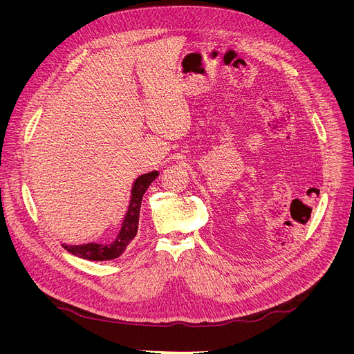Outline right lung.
I'll use <instances>...</instances> for the list:
<instances>
[{
    "label": "right lung",
    "instance_id": "obj_1",
    "mask_svg": "<svg viewBox=\"0 0 354 354\" xmlns=\"http://www.w3.org/2000/svg\"><path fill=\"white\" fill-rule=\"evenodd\" d=\"M158 176H159L158 171H151V173L142 174L140 177H137L134 180L133 187H131L130 203H128V209L124 216L121 230L112 243H95V242L82 243V245L62 243L63 248L84 260L106 261V260L118 259V257L125 251L128 243H130L137 234L138 216H140L143 195Z\"/></svg>",
    "mask_w": 354,
    "mask_h": 354
}]
</instances>
